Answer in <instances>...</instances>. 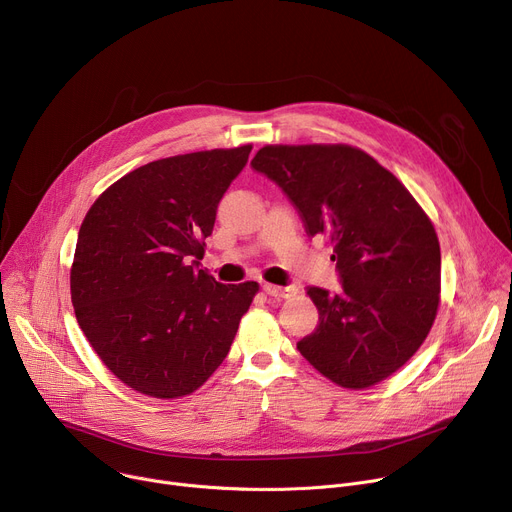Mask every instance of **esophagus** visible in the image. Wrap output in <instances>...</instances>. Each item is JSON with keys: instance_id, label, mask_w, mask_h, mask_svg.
<instances>
[{"instance_id": "1", "label": "esophagus", "mask_w": 512, "mask_h": 512, "mask_svg": "<svg viewBox=\"0 0 512 512\" xmlns=\"http://www.w3.org/2000/svg\"><path fill=\"white\" fill-rule=\"evenodd\" d=\"M263 292L271 298H277V300H284V298H290L296 294V288L294 286H273V284H265L263 286Z\"/></svg>"}]
</instances>
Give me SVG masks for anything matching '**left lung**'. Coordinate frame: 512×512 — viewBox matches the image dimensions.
I'll list each match as a JSON object with an SVG mask.
<instances>
[{
	"label": "left lung",
	"mask_w": 512,
	"mask_h": 512,
	"mask_svg": "<svg viewBox=\"0 0 512 512\" xmlns=\"http://www.w3.org/2000/svg\"><path fill=\"white\" fill-rule=\"evenodd\" d=\"M333 247L343 292L308 288L318 327L298 343L324 378L365 390L427 339L441 300L435 226L402 181L351 145H265L251 161Z\"/></svg>",
	"instance_id": "left-lung-1"
}]
</instances>
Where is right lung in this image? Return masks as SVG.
<instances>
[{"label":"right lung","instance_id":"right-lung-1","mask_svg":"<svg viewBox=\"0 0 512 512\" xmlns=\"http://www.w3.org/2000/svg\"><path fill=\"white\" fill-rule=\"evenodd\" d=\"M253 145L151 161L114 181L85 214L71 265L79 327L138 394L196 392L230 351L257 282L218 284L204 239Z\"/></svg>","mask_w":512,"mask_h":512}]
</instances>
